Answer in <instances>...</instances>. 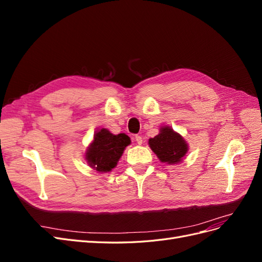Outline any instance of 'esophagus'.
Listing matches in <instances>:
<instances>
[{
  "label": "esophagus",
  "mask_w": 262,
  "mask_h": 262,
  "mask_svg": "<svg viewBox=\"0 0 262 262\" xmlns=\"http://www.w3.org/2000/svg\"><path fill=\"white\" fill-rule=\"evenodd\" d=\"M136 141H137V143L139 144V145H141L142 143H143V139H142V137H140V136H136Z\"/></svg>",
  "instance_id": "obj_1"
}]
</instances>
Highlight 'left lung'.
<instances>
[{"mask_svg":"<svg viewBox=\"0 0 262 262\" xmlns=\"http://www.w3.org/2000/svg\"><path fill=\"white\" fill-rule=\"evenodd\" d=\"M148 145L158 160L168 165L181 163L189 150L187 141L169 125L161 126L160 133L148 140Z\"/></svg>","mask_w":262,"mask_h":262,"instance_id":"obj_1","label":"left lung"}]
</instances>
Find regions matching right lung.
Here are the masks:
<instances>
[{"mask_svg": "<svg viewBox=\"0 0 262 262\" xmlns=\"http://www.w3.org/2000/svg\"><path fill=\"white\" fill-rule=\"evenodd\" d=\"M130 143L131 140L125 133L113 134L102 128L95 132L85 152V161L97 172H109L116 167L124 148Z\"/></svg>", "mask_w": 262, "mask_h": 262, "instance_id": "right-lung-1", "label": "right lung"}]
</instances>
